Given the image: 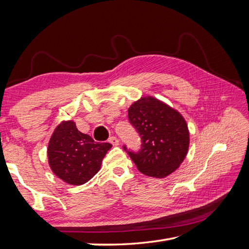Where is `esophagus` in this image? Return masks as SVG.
Masks as SVG:
<instances>
[{"label":"esophagus","instance_id":"esophagus-1","mask_svg":"<svg viewBox=\"0 0 249 249\" xmlns=\"http://www.w3.org/2000/svg\"><path fill=\"white\" fill-rule=\"evenodd\" d=\"M109 142L111 143L112 145H114V146H116V145L119 144V140H118V138L115 137V136H111V137L109 138Z\"/></svg>","mask_w":249,"mask_h":249}]
</instances>
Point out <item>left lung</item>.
<instances>
[{
    "instance_id": "obj_1",
    "label": "left lung",
    "mask_w": 249,
    "mask_h": 249,
    "mask_svg": "<svg viewBox=\"0 0 249 249\" xmlns=\"http://www.w3.org/2000/svg\"><path fill=\"white\" fill-rule=\"evenodd\" d=\"M127 117L141 138L133 152L124 145L139 171L165 178L175 171L188 153L189 131L186 120L168 105L152 96L141 97L127 110Z\"/></svg>"
}]
</instances>
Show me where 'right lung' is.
<instances>
[{
  "mask_svg": "<svg viewBox=\"0 0 249 249\" xmlns=\"http://www.w3.org/2000/svg\"><path fill=\"white\" fill-rule=\"evenodd\" d=\"M112 147L108 142H95L81 133L71 120L62 122L49 142L48 159L55 175L70 185H83L100 170L105 155Z\"/></svg>",
  "mask_w": 249,
  "mask_h": 249,
  "instance_id": "obj_1",
  "label": "right lung"
}]
</instances>
